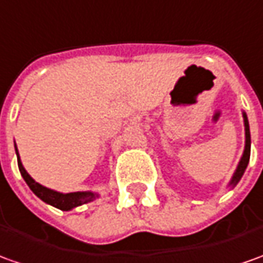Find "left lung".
Returning <instances> with one entry per match:
<instances>
[{
  "mask_svg": "<svg viewBox=\"0 0 263 263\" xmlns=\"http://www.w3.org/2000/svg\"><path fill=\"white\" fill-rule=\"evenodd\" d=\"M242 115H243V125H245L243 154H242V157H240L236 170H235V173H233V176H232L229 184H228V187H229V189H233V187L240 181V178H242V176H243L245 170H246L248 164H249V158H251V131H249V121H248V117H246V112H242Z\"/></svg>",
  "mask_w": 263,
  "mask_h": 263,
  "instance_id": "left-lung-1",
  "label": "left lung"
}]
</instances>
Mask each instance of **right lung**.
Returning a JSON list of instances; mask_svg holds the SVG:
<instances>
[{
	"label": "right lung",
	"instance_id": "add662e5",
	"mask_svg": "<svg viewBox=\"0 0 263 263\" xmlns=\"http://www.w3.org/2000/svg\"><path fill=\"white\" fill-rule=\"evenodd\" d=\"M14 146H15V154H17V160H18V168L20 173H21V176L24 178V181L27 183V185L30 187V190H31L39 199L43 200L44 203H47L50 206L56 207V209H60V210H63V212H69V210H73V209L82 206V204L90 203V201H93L95 199L99 197V194L93 192L60 193L56 192V190H51L49 187H44V185H42L40 183H37L33 177L27 173L26 168H24V165H23V162H21V158H20L18 149H17L15 142H14Z\"/></svg>",
	"mask_w": 263,
	"mask_h": 263
}]
</instances>
